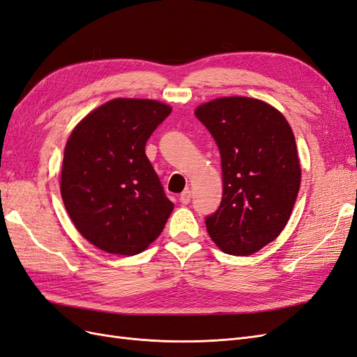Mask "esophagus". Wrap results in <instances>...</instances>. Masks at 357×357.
I'll return each mask as SVG.
<instances>
[{"mask_svg":"<svg viewBox=\"0 0 357 357\" xmlns=\"http://www.w3.org/2000/svg\"><path fill=\"white\" fill-rule=\"evenodd\" d=\"M190 198H192V193H190V190L189 189H186V190H183L181 192V195H180V202L181 204H189L190 202Z\"/></svg>","mask_w":357,"mask_h":357,"instance_id":"obj_1","label":"esophagus"}]
</instances>
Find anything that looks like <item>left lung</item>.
Here are the masks:
<instances>
[{"label": "left lung", "mask_w": 357, "mask_h": 357, "mask_svg": "<svg viewBox=\"0 0 357 357\" xmlns=\"http://www.w3.org/2000/svg\"><path fill=\"white\" fill-rule=\"evenodd\" d=\"M222 159L220 207L205 218L222 252L253 255L284 229L301 186L295 135L273 105L247 96H225L199 105Z\"/></svg>", "instance_id": "1"}]
</instances>
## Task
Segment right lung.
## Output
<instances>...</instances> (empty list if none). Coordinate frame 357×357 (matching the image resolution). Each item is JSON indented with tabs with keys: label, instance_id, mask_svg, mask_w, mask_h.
I'll list each match as a JSON object with an SVG mask.
<instances>
[{
	"label": "right lung",
	"instance_id": "1",
	"mask_svg": "<svg viewBox=\"0 0 357 357\" xmlns=\"http://www.w3.org/2000/svg\"><path fill=\"white\" fill-rule=\"evenodd\" d=\"M169 113L159 101L116 98L86 116L68 138L62 201L77 231L107 253H142L174 208L144 150Z\"/></svg>",
	"mask_w": 357,
	"mask_h": 357
}]
</instances>
